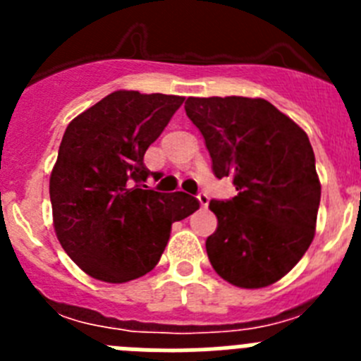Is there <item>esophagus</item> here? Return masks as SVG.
Returning a JSON list of instances; mask_svg holds the SVG:
<instances>
[{"label":"esophagus","mask_w":361,"mask_h":361,"mask_svg":"<svg viewBox=\"0 0 361 361\" xmlns=\"http://www.w3.org/2000/svg\"><path fill=\"white\" fill-rule=\"evenodd\" d=\"M197 199H199V202H200V206H202V208H208L209 197L206 195V193H199V197H197Z\"/></svg>","instance_id":"obj_1"}]
</instances>
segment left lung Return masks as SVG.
<instances>
[{
	"label": "left lung",
	"instance_id": "left-lung-1",
	"mask_svg": "<svg viewBox=\"0 0 361 361\" xmlns=\"http://www.w3.org/2000/svg\"><path fill=\"white\" fill-rule=\"evenodd\" d=\"M216 178L237 195L212 200L219 226L206 240L213 269L237 288L288 275L311 245L322 186L309 137L266 99L188 97Z\"/></svg>",
	"mask_w": 361,
	"mask_h": 361
}]
</instances>
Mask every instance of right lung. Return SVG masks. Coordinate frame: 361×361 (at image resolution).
<instances>
[{
	"label": "right lung",
	"mask_w": 361,
	"mask_h": 361,
	"mask_svg": "<svg viewBox=\"0 0 361 361\" xmlns=\"http://www.w3.org/2000/svg\"><path fill=\"white\" fill-rule=\"evenodd\" d=\"M184 97L117 90L66 126L50 175L54 228L92 279L123 283L157 266L171 224L197 212L184 191L146 190L148 146Z\"/></svg>",
	"instance_id": "right-lung-1"
}]
</instances>
